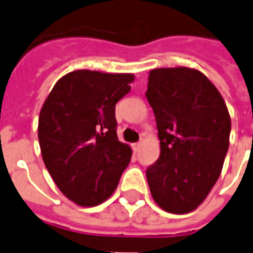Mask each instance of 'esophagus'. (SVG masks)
<instances>
[{"mask_svg":"<svg viewBox=\"0 0 253 253\" xmlns=\"http://www.w3.org/2000/svg\"><path fill=\"white\" fill-rule=\"evenodd\" d=\"M140 145H141V143H133V144H131V147H132V151L136 153V152L140 149Z\"/></svg>","mask_w":253,"mask_h":253,"instance_id":"34e87169","label":"esophagus"}]
</instances>
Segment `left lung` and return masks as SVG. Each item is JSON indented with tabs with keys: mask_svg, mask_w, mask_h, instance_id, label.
Here are the masks:
<instances>
[{
	"mask_svg": "<svg viewBox=\"0 0 253 253\" xmlns=\"http://www.w3.org/2000/svg\"><path fill=\"white\" fill-rule=\"evenodd\" d=\"M159 130V160L147 169L155 201L183 214L204 201L229 149L226 104L204 74L188 67L152 70L145 92Z\"/></svg>",
	"mask_w": 253,
	"mask_h": 253,
	"instance_id": "obj_1",
	"label": "left lung"
}]
</instances>
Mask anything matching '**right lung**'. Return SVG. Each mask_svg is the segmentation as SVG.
<instances>
[{
    "instance_id": "obj_1",
    "label": "right lung",
    "mask_w": 253,
    "mask_h": 253,
    "mask_svg": "<svg viewBox=\"0 0 253 253\" xmlns=\"http://www.w3.org/2000/svg\"><path fill=\"white\" fill-rule=\"evenodd\" d=\"M132 74L78 70L55 83L39 117V143L49 174L66 198L94 207L114 192L132 151L117 136L116 104Z\"/></svg>"
}]
</instances>
